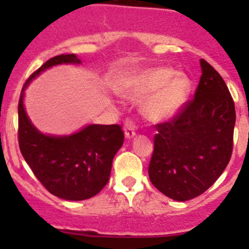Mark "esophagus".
<instances>
[{"label": "esophagus", "mask_w": 249, "mask_h": 249, "mask_svg": "<svg viewBox=\"0 0 249 249\" xmlns=\"http://www.w3.org/2000/svg\"><path fill=\"white\" fill-rule=\"evenodd\" d=\"M136 124H135L131 119H126V122H125L124 124L125 137H126V139H132V137L136 135Z\"/></svg>", "instance_id": "1"}]
</instances>
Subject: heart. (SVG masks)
<instances>
[{
	"mask_svg": "<svg viewBox=\"0 0 249 249\" xmlns=\"http://www.w3.org/2000/svg\"><path fill=\"white\" fill-rule=\"evenodd\" d=\"M192 82L184 73L169 67L145 70L136 76L125 91L130 100L145 99L143 114L150 120H166L177 114L189 96Z\"/></svg>",
	"mask_w": 249,
	"mask_h": 249,
	"instance_id": "obj_1",
	"label": "heart"
}]
</instances>
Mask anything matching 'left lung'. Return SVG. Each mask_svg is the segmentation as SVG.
Instances as JSON below:
<instances>
[{
	"mask_svg": "<svg viewBox=\"0 0 249 249\" xmlns=\"http://www.w3.org/2000/svg\"><path fill=\"white\" fill-rule=\"evenodd\" d=\"M194 97L170 122L157 124L148 173L159 192L177 201L205 193L229 164L235 104L222 76L200 60Z\"/></svg>",
	"mask_w": 249,
	"mask_h": 249,
	"instance_id": "8db88e82",
	"label": "left lung"
}]
</instances>
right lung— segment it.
Returning a JSON list of instances; mask_svg holds the SVG:
<instances>
[{"instance_id": "add662e5", "label": "right lung", "mask_w": 249, "mask_h": 249, "mask_svg": "<svg viewBox=\"0 0 249 249\" xmlns=\"http://www.w3.org/2000/svg\"><path fill=\"white\" fill-rule=\"evenodd\" d=\"M61 64H80V60L74 54L57 55L25 82L18 105V140L25 161L50 194L80 201L99 194L107 184L113 158L124 142V132L118 124H92L70 136H49L31 124L22 102L25 89L44 70Z\"/></svg>"}]
</instances>
